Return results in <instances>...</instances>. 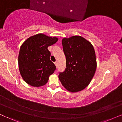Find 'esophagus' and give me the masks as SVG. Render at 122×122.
I'll return each instance as SVG.
<instances>
[{
  "instance_id": "obj_1",
  "label": "esophagus",
  "mask_w": 122,
  "mask_h": 122,
  "mask_svg": "<svg viewBox=\"0 0 122 122\" xmlns=\"http://www.w3.org/2000/svg\"><path fill=\"white\" fill-rule=\"evenodd\" d=\"M54 64L55 65V66H56V67H57V63L56 62H54Z\"/></svg>"
}]
</instances>
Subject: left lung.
<instances>
[{
    "label": "left lung",
    "instance_id": "1",
    "mask_svg": "<svg viewBox=\"0 0 122 122\" xmlns=\"http://www.w3.org/2000/svg\"><path fill=\"white\" fill-rule=\"evenodd\" d=\"M62 45L66 68L59 73V79L69 92H79L90 84L95 73L97 64L94 46L78 35L63 38Z\"/></svg>",
    "mask_w": 122,
    "mask_h": 122
}]
</instances>
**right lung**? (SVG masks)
I'll return each instance as SVG.
<instances>
[{
	"label": "right lung",
	"mask_w": 122,
	"mask_h": 122,
	"mask_svg": "<svg viewBox=\"0 0 122 122\" xmlns=\"http://www.w3.org/2000/svg\"><path fill=\"white\" fill-rule=\"evenodd\" d=\"M58 38L38 34L28 38L22 44L18 55V67L23 80L33 87L44 86L56 67L50 60L47 49Z\"/></svg>",
	"instance_id": "obj_1"
}]
</instances>
